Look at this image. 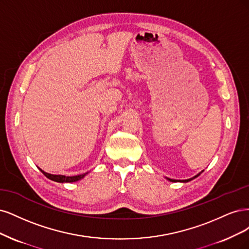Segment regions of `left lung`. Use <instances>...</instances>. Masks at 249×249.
Here are the masks:
<instances>
[{
	"mask_svg": "<svg viewBox=\"0 0 249 249\" xmlns=\"http://www.w3.org/2000/svg\"><path fill=\"white\" fill-rule=\"evenodd\" d=\"M203 172V171H202ZM202 172L200 173H198L197 175H196L195 177H192V178H190V179H187V180H180V181H177V180H174V179H170V178H166L168 181H171V182H182V183H186V182H189V181H191V180H194V179H196V177H198V176L202 174Z\"/></svg>",
	"mask_w": 249,
	"mask_h": 249,
	"instance_id": "left-lung-1",
	"label": "left lung"
}]
</instances>
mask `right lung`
I'll return each instance as SVG.
<instances>
[{
  "instance_id": "add662e5",
  "label": "right lung",
  "mask_w": 249,
  "mask_h": 249,
  "mask_svg": "<svg viewBox=\"0 0 249 249\" xmlns=\"http://www.w3.org/2000/svg\"><path fill=\"white\" fill-rule=\"evenodd\" d=\"M41 173L45 176L46 178H49L54 182H59V183H72V182H76L82 180L86 175H88V173L82 174V175H77V176H64V175H53V174H49L44 171H42L41 168H39Z\"/></svg>"
}]
</instances>
